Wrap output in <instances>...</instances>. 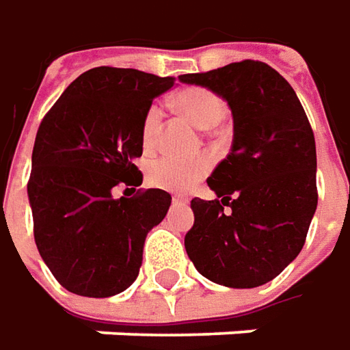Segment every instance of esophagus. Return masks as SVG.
Masks as SVG:
<instances>
[{"instance_id": "esophagus-1", "label": "esophagus", "mask_w": 350, "mask_h": 350, "mask_svg": "<svg viewBox=\"0 0 350 350\" xmlns=\"http://www.w3.org/2000/svg\"><path fill=\"white\" fill-rule=\"evenodd\" d=\"M172 203H174V205H186V203H189V198H187V196L176 193V196H172Z\"/></svg>"}]
</instances>
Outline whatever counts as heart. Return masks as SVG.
I'll return each mask as SVG.
<instances>
[{"instance_id":"b5f03b06","label":"heart","mask_w":350,"mask_h":350,"mask_svg":"<svg viewBox=\"0 0 350 350\" xmlns=\"http://www.w3.org/2000/svg\"><path fill=\"white\" fill-rule=\"evenodd\" d=\"M174 104L182 114L187 116L201 129L217 127L226 116V103L223 98L217 92L201 89V87H191V89L180 91L176 94ZM161 124H163V110L157 104H152L145 112L143 127H141V139H143L145 151H151L157 145ZM209 168H211V159L207 154H199V157L164 154L149 164L147 180L154 187L182 191V189L193 186L199 178L207 174Z\"/></svg>"}]
</instances>
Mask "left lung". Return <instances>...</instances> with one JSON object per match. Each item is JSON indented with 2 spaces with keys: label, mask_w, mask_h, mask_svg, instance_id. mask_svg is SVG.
<instances>
[{
  "label": "left lung",
  "mask_w": 350,
  "mask_h": 350,
  "mask_svg": "<svg viewBox=\"0 0 350 350\" xmlns=\"http://www.w3.org/2000/svg\"><path fill=\"white\" fill-rule=\"evenodd\" d=\"M217 92L232 112V147L191 199L186 252L209 281L230 288L269 283L295 261L318 207L316 141L295 89L273 67L244 59L180 75Z\"/></svg>",
  "instance_id": "obj_1"
}]
</instances>
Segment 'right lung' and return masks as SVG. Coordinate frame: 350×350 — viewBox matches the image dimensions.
<instances>
[{
    "instance_id": "1",
    "label": "right lung",
    "mask_w": 350,
    "mask_h": 350,
    "mask_svg": "<svg viewBox=\"0 0 350 350\" xmlns=\"http://www.w3.org/2000/svg\"><path fill=\"white\" fill-rule=\"evenodd\" d=\"M172 77L137 69L94 67L79 75L38 127L29 203L44 263L69 293L106 298L137 279L145 238L172 203L164 189L114 198L141 186L135 159L152 100Z\"/></svg>"
}]
</instances>
